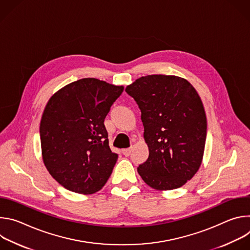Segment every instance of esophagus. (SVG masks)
<instances>
[{
	"label": "esophagus",
	"instance_id": "esophagus-1",
	"mask_svg": "<svg viewBox=\"0 0 250 250\" xmlns=\"http://www.w3.org/2000/svg\"><path fill=\"white\" fill-rule=\"evenodd\" d=\"M122 152H123V154H124L125 156H128V155L131 153V148H125V149H123V150H122Z\"/></svg>",
	"mask_w": 250,
	"mask_h": 250
}]
</instances>
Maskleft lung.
<instances>
[{"instance_id": "left-lung-1", "label": "left lung", "mask_w": 250, "mask_h": 250, "mask_svg": "<svg viewBox=\"0 0 250 250\" xmlns=\"http://www.w3.org/2000/svg\"><path fill=\"white\" fill-rule=\"evenodd\" d=\"M141 112L147 160L140 177L158 191L180 188L198 172L204 156L207 118L202 100L186 79L147 75L126 86Z\"/></svg>"}]
</instances>
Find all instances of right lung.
<instances>
[{
    "label": "right lung",
    "instance_id": "1",
    "mask_svg": "<svg viewBox=\"0 0 250 250\" xmlns=\"http://www.w3.org/2000/svg\"><path fill=\"white\" fill-rule=\"evenodd\" d=\"M124 86L83 78L47 102L40 132L43 163L65 189L89 195L108 181L118 154L109 146L104 118Z\"/></svg>",
    "mask_w": 250,
    "mask_h": 250
}]
</instances>
